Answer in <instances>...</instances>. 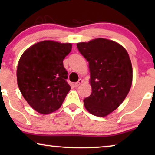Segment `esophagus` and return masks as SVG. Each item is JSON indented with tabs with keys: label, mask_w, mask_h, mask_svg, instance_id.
Masks as SVG:
<instances>
[{
	"label": "esophagus",
	"mask_w": 155,
	"mask_h": 155,
	"mask_svg": "<svg viewBox=\"0 0 155 155\" xmlns=\"http://www.w3.org/2000/svg\"><path fill=\"white\" fill-rule=\"evenodd\" d=\"M82 82H83V80H82V79H80L77 82H75V86L76 87H78L80 85V84H81L82 83Z\"/></svg>",
	"instance_id": "esophagus-1"
}]
</instances>
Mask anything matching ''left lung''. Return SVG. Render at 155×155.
Returning <instances> with one entry per match:
<instances>
[{
	"label": "left lung",
	"mask_w": 155,
	"mask_h": 155,
	"mask_svg": "<svg viewBox=\"0 0 155 155\" xmlns=\"http://www.w3.org/2000/svg\"><path fill=\"white\" fill-rule=\"evenodd\" d=\"M88 61L92 94L83 100L93 115L104 117L119 107L131 87L133 68L127 51L119 44L104 38L78 43Z\"/></svg>",
	"instance_id": "1"
}]
</instances>
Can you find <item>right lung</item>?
Wrapping results in <instances>:
<instances>
[{
	"label": "right lung",
	"instance_id": "obj_1",
	"mask_svg": "<svg viewBox=\"0 0 155 155\" xmlns=\"http://www.w3.org/2000/svg\"><path fill=\"white\" fill-rule=\"evenodd\" d=\"M72 44L46 40L23 53L17 69L18 84L23 97L35 111L48 114L61 107L71 87L63 59Z\"/></svg>",
	"mask_w": 155,
	"mask_h": 155
}]
</instances>
